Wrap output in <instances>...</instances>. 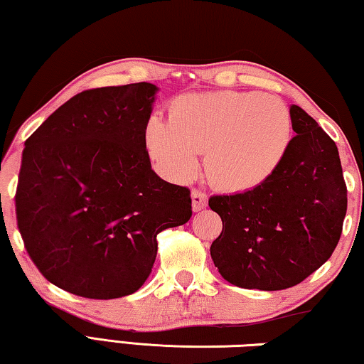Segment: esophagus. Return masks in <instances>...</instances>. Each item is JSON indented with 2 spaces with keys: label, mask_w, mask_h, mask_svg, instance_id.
Returning a JSON list of instances; mask_svg holds the SVG:
<instances>
[{
  "label": "esophagus",
  "mask_w": 364,
  "mask_h": 364,
  "mask_svg": "<svg viewBox=\"0 0 364 364\" xmlns=\"http://www.w3.org/2000/svg\"><path fill=\"white\" fill-rule=\"evenodd\" d=\"M191 200H193V210L194 212H200L207 207V194L202 193L199 189H194L191 193Z\"/></svg>",
  "instance_id": "34e87169"
}]
</instances>
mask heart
Listing matches in <instances>:
<instances>
[{
  "mask_svg": "<svg viewBox=\"0 0 364 364\" xmlns=\"http://www.w3.org/2000/svg\"><path fill=\"white\" fill-rule=\"evenodd\" d=\"M144 138L151 156L176 178L189 180L207 152L215 186L230 193L260 188L284 162L292 141V117L276 96L257 91H217L176 97L170 120L154 114Z\"/></svg>",
  "mask_w": 364,
  "mask_h": 364,
  "instance_id": "1",
  "label": "heart"
}]
</instances>
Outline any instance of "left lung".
<instances>
[{
	"mask_svg": "<svg viewBox=\"0 0 364 364\" xmlns=\"http://www.w3.org/2000/svg\"><path fill=\"white\" fill-rule=\"evenodd\" d=\"M295 136L279 170L260 188L212 196L223 231L210 255L231 284L282 291L329 260L347 213V186L334 141L292 104Z\"/></svg>",
	"mask_w": 364,
	"mask_h": 364,
	"instance_id": "obj_1",
	"label": "left lung"
}]
</instances>
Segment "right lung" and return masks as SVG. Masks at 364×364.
Instances as JSON below:
<instances>
[{"label":"right lung","mask_w":364,"mask_h":364,"mask_svg":"<svg viewBox=\"0 0 364 364\" xmlns=\"http://www.w3.org/2000/svg\"><path fill=\"white\" fill-rule=\"evenodd\" d=\"M152 83L86 90L36 128L22 152L16 215L45 278L86 299L136 292L157 234L189 221L188 188L151 168L144 128Z\"/></svg>","instance_id":"right-lung-1"}]
</instances>
